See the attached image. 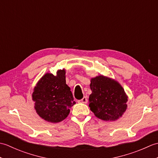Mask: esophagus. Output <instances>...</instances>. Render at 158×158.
Wrapping results in <instances>:
<instances>
[{"label":"esophagus","mask_w":158,"mask_h":158,"mask_svg":"<svg viewBox=\"0 0 158 158\" xmlns=\"http://www.w3.org/2000/svg\"><path fill=\"white\" fill-rule=\"evenodd\" d=\"M87 102H88V99H87L86 97H83L81 100H78V102L79 103H86Z\"/></svg>","instance_id":"obj_1"}]
</instances>
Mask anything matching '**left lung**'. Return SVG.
Here are the masks:
<instances>
[{"label":"left lung","instance_id":"obj_1","mask_svg":"<svg viewBox=\"0 0 158 158\" xmlns=\"http://www.w3.org/2000/svg\"><path fill=\"white\" fill-rule=\"evenodd\" d=\"M90 81V110L104 121L119 119L127 109V96L122 86L115 80L103 75L92 78Z\"/></svg>","mask_w":158,"mask_h":158}]
</instances>
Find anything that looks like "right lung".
I'll list each match as a JSON object with an SVG mask.
<instances>
[{
    "instance_id": "add662e5",
    "label": "right lung",
    "mask_w": 158,
    "mask_h": 158,
    "mask_svg": "<svg viewBox=\"0 0 158 158\" xmlns=\"http://www.w3.org/2000/svg\"><path fill=\"white\" fill-rule=\"evenodd\" d=\"M66 70H58L56 75L46 73L40 79L32 93L36 112L42 119L58 123L66 119L70 108L76 103L66 83Z\"/></svg>"
}]
</instances>
